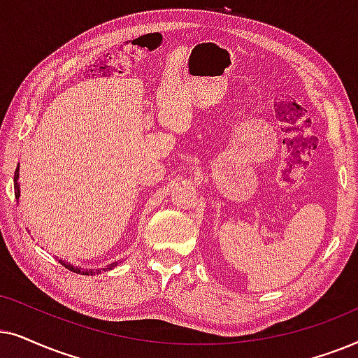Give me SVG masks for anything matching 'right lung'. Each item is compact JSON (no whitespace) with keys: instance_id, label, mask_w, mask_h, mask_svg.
<instances>
[{"instance_id":"1","label":"right lung","mask_w":358,"mask_h":358,"mask_svg":"<svg viewBox=\"0 0 358 358\" xmlns=\"http://www.w3.org/2000/svg\"><path fill=\"white\" fill-rule=\"evenodd\" d=\"M17 178H19V165H17V169H16V173H14V194H16V199H19V196H21V189H19ZM59 262L65 266V268H69L70 271H75V273H80V275H98V273H101V271L113 270L114 266L121 264V260H117V262H113V264H109L106 268L94 270V268H82V266H75V265H71V264H69V262H64V260H59Z\"/></svg>"}]
</instances>
